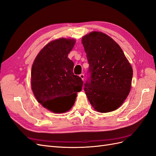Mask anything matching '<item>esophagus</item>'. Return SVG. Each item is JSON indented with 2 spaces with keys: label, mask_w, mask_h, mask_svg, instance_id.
<instances>
[{
  "label": "esophagus",
  "mask_w": 156,
  "mask_h": 156,
  "mask_svg": "<svg viewBox=\"0 0 156 156\" xmlns=\"http://www.w3.org/2000/svg\"><path fill=\"white\" fill-rule=\"evenodd\" d=\"M79 77L81 78V79L83 80V81H84V75L83 73H81V75H79Z\"/></svg>",
  "instance_id": "obj_1"
}]
</instances>
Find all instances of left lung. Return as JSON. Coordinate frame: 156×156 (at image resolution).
<instances>
[{
	"label": "left lung",
	"mask_w": 156,
	"mask_h": 156,
	"mask_svg": "<svg viewBox=\"0 0 156 156\" xmlns=\"http://www.w3.org/2000/svg\"><path fill=\"white\" fill-rule=\"evenodd\" d=\"M90 78L84 90L100 112L117 109L129 95L133 69L119 45L110 36L94 31L83 37Z\"/></svg>",
	"instance_id": "left-lung-1"
}]
</instances>
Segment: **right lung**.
I'll list each match as a JSON object with an SVG mask.
<instances>
[{"label":"right lung","instance_id":"obj_1","mask_svg":"<svg viewBox=\"0 0 156 156\" xmlns=\"http://www.w3.org/2000/svg\"><path fill=\"white\" fill-rule=\"evenodd\" d=\"M75 40L60 38L49 42L37 54L31 70V87L37 101L56 113L69 111L83 82L73 72L68 56Z\"/></svg>","mask_w":156,"mask_h":156}]
</instances>
